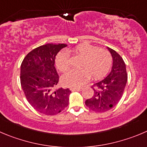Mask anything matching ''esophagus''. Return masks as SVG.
Returning <instances> with one entry per match:
<instances>
[{
	"mask_svg": "<svg viewBox=\"0 0 147 147\" xmlns=\"http://www.w3.org/2000/svg\"><path fill=\"white\" fill-rule=\"evenodd\" d=\"M82 90V88H73V89H71V91L72 92H80V91Z\"/></svg>",
	"mask_w": 147,
	"mask_h": 147,
	"instance_id": "esophagus-1",
	"label": "esophagus"
}]
</instances>
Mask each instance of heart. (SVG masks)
Segmentation results:
<instances>
[{
	"instance_id": "b5f03b06",
	"label": "heart",
	"mask_w": 147,
	"mask_h": 147,
	"mask_svg": "<svg viewBox=\"0 0 147 147\" xmlns=\"http://www.w3.org/2000/svg\"><path fill=\"white\" fill-rule=\"evenodd\" d=\"M68 53L82 58L79 71H70L62 77L63 84L69 87H79L90 79H99L107 73L112 63V57L107 50L97 48L89 44H81L68 50ZM55 65L61 72L69 68L68 55L63 51L55 58Z\"/></svg>"
}]
</instances>
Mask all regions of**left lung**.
<instances>
[{
    "instance_id": "obj_1",
    "label": "left lung",
    "mask_w": 147,
    "mask_h": 147,
    "mask_svg": "<svg viewBox=\"0 0 147 147\" xmlns=\"http://www.w3.org/2000/svg\"><path fill=\"white\" fill-rule=\"evenodd\" d=\"M108 49L113 58L111 71L102 80L94 84V95L85 101L93 111L103 113L111 110L121 99L127 83L126 68L121 55L111 48Z\"/></svg>"
}]
</instances>
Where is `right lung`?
Here are the masks:
<instances>
[{"instance_id": "obj_1", "label": "right lung", "mask_w": 147, "mask_h": 147, "mask_svg": "<svg viewBox=\"0 0 147 147\" xmlns=\"http://www.w3.org/2000/svg\"><path fill=\"white\" fill-rule=\"evenodd\" d=\"M65 44L40 46L29 53L21 65L20 81L26 98L37 111L53 115L68 105L71 90L59 88V76L55 68V56Z\"/></svg>"}]
</instances>
